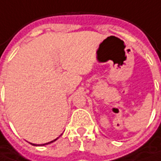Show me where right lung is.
<instances>
[{"instance_id":"1","label":"right lung","mask_w":161,"mask_h":161,"mask_svg":"<svg viewBox=\"0 0 161 161\" xmlns=\"http://www.w3.org/2000/svg\"><path fill=\"white\" fill-rule=\"evenodd\" d=\"M57 139H58V138H57ZM57 139H55V140H53V141H51V142H47V143H44V144H41V145H45V144H48V143H51V142H55V141H56ZM33 145H36V144H34V143H33Z\"/></svg>"}]
</instances>
